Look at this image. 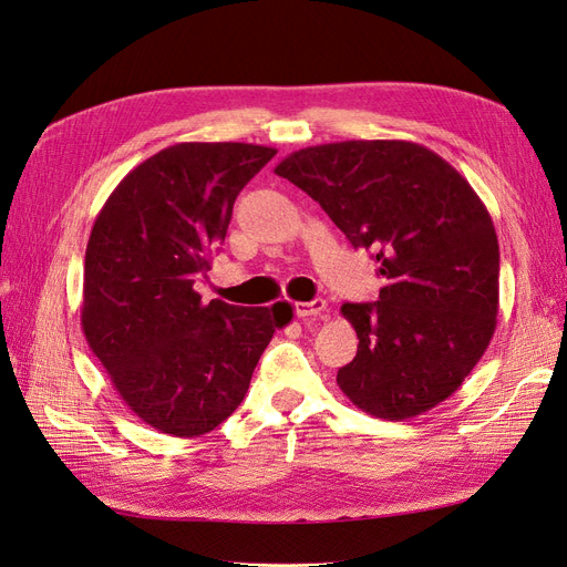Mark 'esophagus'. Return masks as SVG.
Masks as SVG:
<instances>
[{
	"label": "esophagus",
	"instance_id": "esophagus-1",
	"mask_svg": "<svg viewBox=\"0 0 567 567\" xmlns=\"http://www.w3.org/2000/svg\"><path fill=\"white\" fill-rule=\"evenodd\" d=\"M295 310H297V316H299V318H303V320H308V318H318V316H322V312L327 310V301H324V299L301 301V303H297V306H295Z\"/></svg>",
	"mask_w": 567,
	"mask_h": 567
}]
</instances>
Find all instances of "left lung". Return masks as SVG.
<instances>
[{
  "label": "left lung",
  "mask_w": 567,
  "mask_h": 567,
  "mask_svg": "<svg viewBox=\"0 0 567 567\" xmlns=\"http://www.w3.org/2000/svg\"><path fill=\"white\" fill-rule=\"evenodd\" d=\"M276 175L318 200L379 264V301L341 306L360 339L337 375L343 394L383 421L449 400L484 358L499 306L495 226L470 182L404 140L306 146Z\"/></svg>",
  "instance_id": "left-lung-1"
}]
</instances>
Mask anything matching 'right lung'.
<instances>
[{"instance_id":"1","label":"right lung","mask_w":567,"mask_h":567,"mask_svg":"<svg viewBox=\"0 0 567 567\" xmlns=\"http://www.w3.org/2000/svg\"><path fill=\"white\" fill-rule=\"evenodd\" d=\"M276 156L245 142H179L140 163L102 205L83 266L81 327L112 385L163 434L200 436L245 400L291 306H207L194 289L243 186Z\"/></svg>"}]
</instances>
